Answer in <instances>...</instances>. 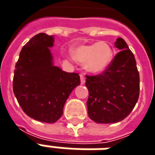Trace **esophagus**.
<instances>
[{
	"label": "esophagus",
	"mask_w": 155,
	"mask_h": 155,
	"mask_svg": "<svg viewBox=\"0 0 155 155\" xmlns=\"http://www.w3.org/2000/svg\"><path fill=\"white\" fill-rule=\"evenodd\" d=\"M81 82L82 84H84L85 83V77H84V74H81Z\"/></svg>",
	"instance_id": "obj_1"
}]
</instances>
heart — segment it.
<instances>
[{"label":"heart","instance_id":"heart-1","mask_svg":"<svg viewBox=\"0 0 155 155\" xmlns=\"http://www.w3.org/2000/svg\"><path fill=\"white\" fill-rule=\"evenodd\" d=\"M71 56L85 70L93 74L103 73L110 67L113 60V51L105 42L80 45L71 51Z\"/></svg>","mask_w":155,"mask_h":155}]
</instances>
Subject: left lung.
Returning <instances> with one entry per match:
<instances>
[{"mask_svg": "<svg viewBox=\"0 0 155 155\" xmlns=\"http://www.w3.org/2000/svg\"><path fill=\"white\" fill-rule=\"evenodd\" d=\"M120 52L102 74L86 76L88 115L99 124H114L125 119L140 95V74L132 51L122 38L114 43Z\"/></svg>", "mask_w": 155, "mask_h": 155, "instance_id": "left-lung-1", "label": "left lung"}]
</instances>
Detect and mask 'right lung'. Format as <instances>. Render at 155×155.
<instances>
[{
  "mask_svg": "<svg viewBox=\"0 0 155 155\" xmlns=\"http://www.w3.org/2000/svg\"><path fill=\"white\" fill-rule=\"evenodd\" d=\"M54 36L40 33L23 46L15 64L13 91L29 117L44 123H54L74 88L81 84L77 73H68L54 65L50 48Z\"/></svg>",
  "mask_w": 155,
  "mask_h": 155,
  "instance_id": "add662e5",
  "label": "right lung"
}]
</instances>
